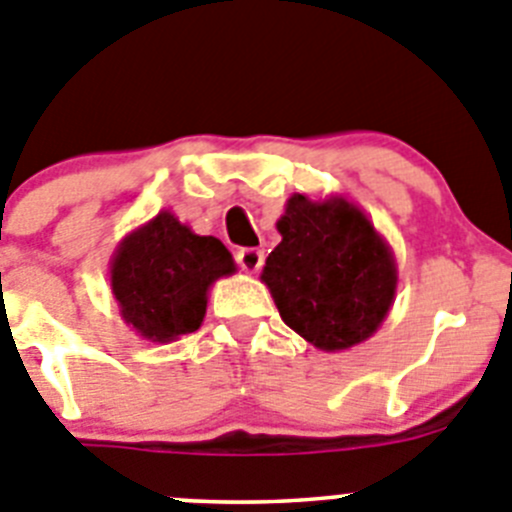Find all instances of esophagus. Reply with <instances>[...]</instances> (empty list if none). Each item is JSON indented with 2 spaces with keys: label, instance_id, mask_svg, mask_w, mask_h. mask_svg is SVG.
I'll list each match as a JSON object with an SVG mask.
<instances>
[{
  "label": "esophagus",
  "instance_id": "1",
  "mask_svg": "<svg viewBox=\"0 0 512 512\" xmlns=\"http://www.w3.org/2000/svg\"><path fill=\"white\" fill-rule=\"evenodd\" d=\"M262 260H265V257H262V252L257 250V247H245V250L237 252V262L245 273H257L262 267Z\"/></svg>",
  "mask_w": 512,
  "mask_h": 512
}]
</instances>
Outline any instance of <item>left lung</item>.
<instances>
[{"mask_svg":"<svg viewBox=\"0 0 512 512\" xmlns=\"http://www.w3.org/2000/svg\"><path fill=\"white\" fill-rule=\"evenodd\" d=\"M275 227L283 239L260 280L280 319L321 352L367 342L398 290L393 250L370 216L344 196L293 193Z\"/></svg>","mask_w":512,"mask_h":512,"instance_id":"8db88e82","label":"left lung"}]
</instances>
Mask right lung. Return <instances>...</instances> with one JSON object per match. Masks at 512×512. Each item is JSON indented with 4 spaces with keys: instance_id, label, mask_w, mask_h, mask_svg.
Instances as JSON below:
<instances>
[{
    "instance_id": "right-lung-1",
    "label": "right lung",
    "mask_w": 512,
    "mask_h": 512,
    "mask_svg": "<svg viewBox=\"0 0 512 512\" xmlns=\"http://www.w3.org/2000/svg\"><path fill=\"white\" fill-rule=\"evenodd\" d=\"M237 273L216 237H201L163 209L132 229L109 262V283L124 324L147 342H176L201 326L209 288Z\"/></svg>"
}]
</instances>
